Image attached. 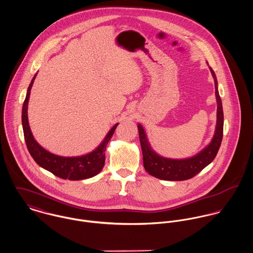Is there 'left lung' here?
Masks as SVG:
<instances>
[{
	"label": "left lung",
	"mask_w": 253,
	"mask_h": 253,
	"mask_svg": "<svg viewBox=\"0 0 253 253\" xmlns=\"http://www.w3.org/2000/svg\"><path fill=\"white\" fill-rule=\"evenodd\" d=\"M209 68L214 80L215 97L217 103L216 125L212 139L206 147H204L201 151H199L197 154L191 157L183 159H171L158 154L152 148L142 125L139 123L138 129L142 151L143 167L150 175L163 180H186L196 175L203 169L210 165L215 158L223 137L224 117L222 102L218 92V84L216 76L213 70L211 67Z\"/></svg>",
	"instance_id": "obj_1"
}]
</instances>
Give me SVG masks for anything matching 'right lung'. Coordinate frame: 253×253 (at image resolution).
<instances>
[{"label": "right lung", "instance_id": "right-lung-1", "mask_svg": "<svg viewBox=\"0 0 253 253\" xmlns=\"http://www.w3.org/2000/svg\"><path fill=\"white\" fill-rule=\"evenodd\" d=\"M37 74L31 81L27 89V94L22 108V127L24 132L25 142L29 152L36 163L42 168L52 172L58 177L70 180H82L97 175L105 165V151L107 144L113 137L116 123L108 132L104 140L91 152L81 156H60L53 154L43 148L37 140H35L28 121V104L30 93Z\"/></svg>", "mask_w": 253, "mask_h": 253}]
</instances>
